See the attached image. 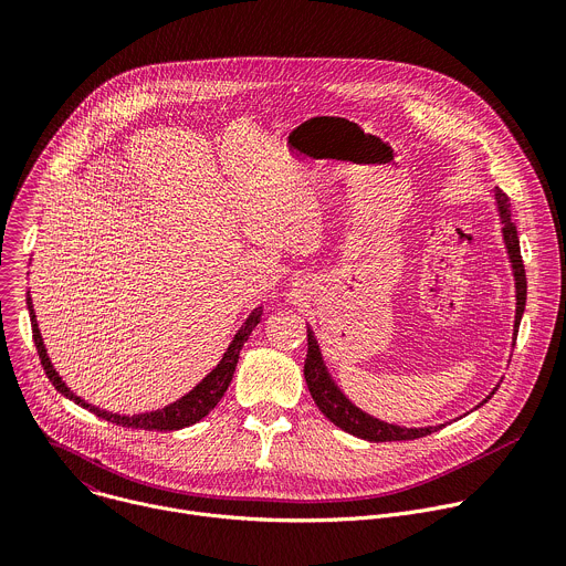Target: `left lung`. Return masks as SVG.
<instances>
[{
  "instance_id": "left-lung-1",
  "label": "left lung",
  "mask_w": 566,
  "mask_h": 566,
  "mask_svg": "<svg viewBox=\"0 0 566 566\" xmlns=\"http://www.w3.org/2000/svg\"><path fill=\"white\" fill-rule=\"evenodd\" d=\"M490 196H492V202H494V209H496V216H499L501 240H504V249H506L513 281H515V322H513V346H515L520 322H522L524 307H526V272H524V263H522L517 229H515L513 218H511L509 198L501 191H492ZM303 375H305L310 396H312V400H315V405L319 407V411L333 424H337L339 429H344V431H348L357 438H364V441H375V443L413 441V438H422V436H427L436 429H443L448 424V422H441V424H427V427H405V424L380 420V418H375V416L361 411L359 407H355L344 396V391L335 385L333 375L328 373L326 361L322 357V348L317 344V337H315V333H312L310 326H307V357H305ZM499 385H501V380L494 385V389L474 409L485 405L494 396ZM474 409H470V411H474Z\"/></svg>"
}]
</instances>
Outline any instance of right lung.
I'll use <instances>...</instances> for the list:
<instances>
[{
  "instance_id": "add662e5",
  "label": "right lung",
  "mask_w": 566,
  "mask_h": 566,
  "mask_svg": "<svg viewBox=\"0 0 566 566\" xmlns=\"http://www.w3.org/2000/svg\"><path fill=\"white\" fill-rule=\"evenodd\" d=\"M27 307H29V315H31V328H33V342H35V348H38V355H40V361L44 366V373L49 382L55 387L57 394H62L65 398L74 400L78 407L92 411L94 416L107 420V422H114L118 427H133V429H146V431H175V429H181V427H191L196 422H200L224 396V391L229 389V382L233 378V370H235V364H238V355L244 346V342L249 339L251 331H254L259 324H261V317H263V305L254 307L249 312V317L244 319V324L240 326V331L233 335V339L229 342L222 359L211 368V373H207L205 378L188 391L184 394L179 400L166 405L164 409H155V411H144V413H133V416H123V413H112V411H105V409H98L90 402H85L83 398H78L65 382H62V378L57 375V370L53 368L49 355H46V348H44V342H42V335H40V328H38V319H35V312H33V301H31V294H27Z\"/></svg>"
}]
</instances>
